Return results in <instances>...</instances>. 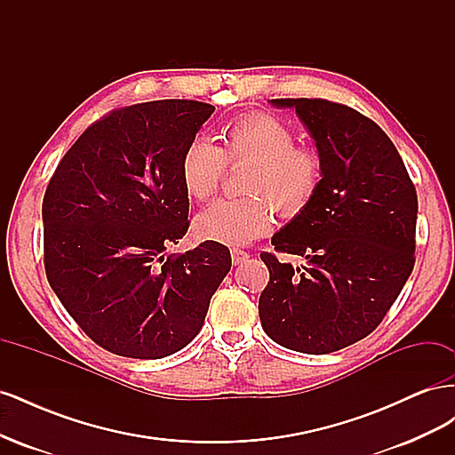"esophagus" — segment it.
Returning a JSON list of instances; mask_svg holds the SVG:
<instances>
[{"instance_id":"1","label":"esophagus","mask_w":455,"mask_h":455,"mask_svg":"<svg viewBox=\"0 0 455 455\" xmlns=\"http://www.w3.org/2000/svg\"><path fill=\"white\" fill-rule=\"evenodd\" d=\"M249 258H251L249 252L239 251V249H233V251H231V261H233V266H241V264H244V261L249 259Z\"/></svg>"}]
</instances>
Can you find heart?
<instances>
[{
    "label": "heart",
    "mask_w": 455,
    "mask_h": 455,
    "mask_svg": "<svg viewBox=\"0 0 455 455\" xmlns=\"http://www.w3.org/2000/svg\"><path fill=\"white\" fill-rule=\"evenodd\" d=\"M296 134L279 117L249 114L222 129V148L197 136L184 149L180 182L186 194L209 199L229 164H244V197L218 199L197 216L196 231L206 241L229 246L246 244L271 228V204L284 216L306 211L323 180L316 151L296 146Z\"/></svg>",
    "instance_id": "1"
}]
</instances>
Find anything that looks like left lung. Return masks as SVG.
<instances>
[{"label": "left lung", "instance_id": "8db88e82", "mask_svg": "<svg viewBox=\"0 0 455 455\" xmlns=\"http://www.w3.org/2000/svg\"><path fill=\"white\" fill-rule=\"evenodd\" d=\"M292 108L315 140L323 180L306 211L271 244L306 258L259 254L269 283L259 321L279 346L326 355L366 338L401 294L416 251L418 196L395 144L356 109L323 99H275Z\"/></svg>", "mask_w": 455, "mask_h": 455}]
</instances>
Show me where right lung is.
Wrapping results in <instances>:
<instances>
[{"instance_id": "obj_1", "label": "right lung", "mask_w": 455, "mask_h": 455, "mask_svg": "<svg viewBox=\"0 0 455 455\" xmlns=\"http://www.w3.org/2000/svg\"><path fill=\"white\" fill-rule=\"evenodd\" d=\"M214 106L156 100L114 109L79 136L44 197L45 273L81 330L131 359L186 347L231 269L204 241L167 254L188 231L180 159Z\"/></svg>"}]
</instances>
